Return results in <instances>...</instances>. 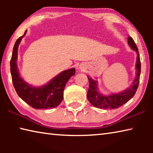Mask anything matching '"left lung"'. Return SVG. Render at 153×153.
I'll return each mask as SVG.
<instances>
[{"mask_svg": "<svg viewBox=\"0 0 153 153\" xmlns=\"http://www.w3.org/2000/svg\"><path fill=\"white\" fill-rule=\"evenodd\" d=\"M128 44L133 50L136 51L138 53V57L136 60V77L131 86L126 90L125 91L119 94H112L109 96H102L98 92L97 82L92 78L88 77L89 80V88L88 90L87 98L89 102L96 107L100 108H116L121 107L129 101L136 94L140 82V76L141 72V63L140 59L138 49L133 38L131 36L128 38Z\"/></svg>", "mask_w": 153, "mask_h": 153, "instance_id": "left-lung-1", "label": "left lung"}]
</instances>
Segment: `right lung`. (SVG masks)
Here are the masks:
<instances>
[{"label": "right lung", "mask_w": 153, "mask_h": 153, "mask_svg": "<svg viewBox=\"0 0 153 153\" xmlns=\"http://www.w3.org/2000/svg\"><path fill=\"white\" fill-rule=\"evenodd\" d=\"M24 35L19 37L15 42L10 61L12 82L15 91L24 102L36 109L55 108L63 100L65 86L69 78L76 74V69L73 68L63 71L44 86H30L20 77L16 63L18 46Z\"/></svg>", "instance_id": "right-lung-1"}]
</instances>
